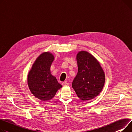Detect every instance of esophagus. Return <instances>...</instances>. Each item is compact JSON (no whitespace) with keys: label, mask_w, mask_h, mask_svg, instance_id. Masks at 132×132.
<instances>
[{"label":"esophagus","mask_w":132,"mask_h":132,"mask_svg":"<svg viewBox=\"0 0 132 132\" xmlns=\"http://www.w3.org/2000/svg\"><path fill=\"white\" fill-rule=\"evenodd\" d=\"M62 85H63V86H67L69 85V83L66 82H65L62 83Z\"/></svg>","instance_id":"obj_1"}]
</instances>
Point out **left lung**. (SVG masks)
<instances>
[{
    "label": "left lung",
    "mask_w": 132,
    "mask_h": 132,
    "mask_svg": "<svg viewBox=\"0 0 132 132\" xmlns=\"http://www.w3.org/2000/svg\"><path fill=\"white\" fill-rule=\"evenodd\" d=\"M78 72L72 82V87L78 97L89 100L102 91L105 75L99 63L86 51L79 52L76 56Z\"/></svg>",
    "instance_id": "obj_1"
}]
</instances>
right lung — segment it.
<instances>
[{"instance_id": "1", "label": "right lung", "mask_w": 132, "mask_h": 132, "mask_svg": "<svg viewBox=\"0 0 132 132\" xmlns=\"http://www.w3.org/2000/svg\"><path fill=\"white\" fill-rule=\"evenodd\" d=\"M54 59L50 52H43L36 59L28 76V83L31 93L41 101L54 97L62 85L50 73V66Z\"/></svg>"}]
</instances>
